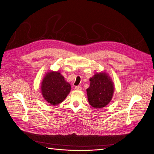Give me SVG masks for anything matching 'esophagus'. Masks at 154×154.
<instances>
[{"instance_id": "esophagus-1", "label": "esophagus", "mask_w": 154, "mask_h": 154, "mask_svg": "<svg viewBox=\"0 0 154 154\" xmlns=\"http://www.w3.org/2000/svg\"><path fill=\"white\" fill-rule=\"evenodd\" d=\"M75 89H76V90H77V91H81L82 89V87H81V86H75Z\"/></svg>"}]
</instances>
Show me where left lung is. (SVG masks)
<instances>
[{"label": "left lung", "mask_w": 154, "mask_h": 154, "mask_svg": "<svg viewBox=\"0 0 154 154\" xmlns=\"http://www.w3.org/2000/svg\"><path fill=\"white\" fill-rule=\"evenodd\" d=\"M90 86L86 89L89 104L96 109L105 107L111 101L114 87L112 79L105 72H100L89 79Z\"/></svg>", "instance_id": "left-lung-1"}]
</instances>
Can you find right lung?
Segmentation results:
<instances>
[{"instance_id":"add662e5","label":"right lung","mask_w":154,"mask_h":154,"mask_svg":"<svg viewBox=\"0 0 154 154\" xmlns=\"http://www.w3.org/2000/svg\"><path fill=\"white\" fill-rule=\"evenodd\" d=\"M71 90L70 84L58 72H48L44 76L41 85V92L48 103L56 105L61 103Z\"/></svg>"}]
</instances>
